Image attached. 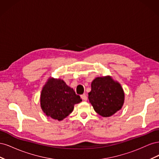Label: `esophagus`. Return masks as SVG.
Listing matches in <instances>:
<instances>
[{"mask_svg": "<svg viewBox=\"0 0 159 159\" xmlns=\"http://www.w3.org/2000/svg\"><path fill=\"white\" fill-rule=\"evenodd\" d=\"M81 98H82V99H83V100H84V101H87V99H88L87 95H85V94H84V95H81Z\"/></svg>", "mask_w": 159, "mask_h": 159, "instance_id": "esophagus-1", "label": "esophagus"}]
</instances>
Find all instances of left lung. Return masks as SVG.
Masks as SVG:
<instances>
[{"label": "left lung", "mask_w": 159, "mask_h": 159, "mask_svg": "<svg viewBox=\"0 0 159 159\" xmlns=\"http://www.w3.org/2000/svg\"><path fill=\"white\" fill-rule=\"evenodd\" d=\"M91 86L88 99L96 113L109 117L121 109L125 102L124 91L121 85L111 76L97 77Z\"/></svg>", "instance_id": "8db88e82"}]
</instances>
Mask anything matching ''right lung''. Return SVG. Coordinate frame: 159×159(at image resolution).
Here are the masks:
<instances>
[{
  "label": "right lung",
  "mask_w": 159,
  "mask_h": 159,
  "mask_svg": "<svg viewBox=\"0 0 159 159\" xmlns=\"http://www.w3.org/2000/svg\"><path fill=\"white\" fill-rule=\"evenodd\" d=\"M40 102L47 117L61 121L73 111L74 105L82 99L63 80L50 77L43 86Z\"/></svg>",
  "instance_id": "1"
}]
</instances>
